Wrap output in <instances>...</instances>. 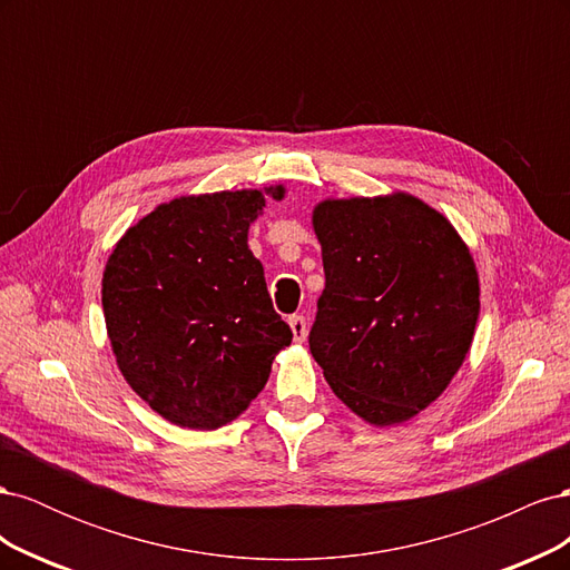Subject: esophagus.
I'll list each match as a JSON object with an SVG mask.
<instances>
[{
  "label": "esophagus",
  "instance_id": "obj_1",
  "mask_svg": "<svg viewBox=\"0 0 570 570\" xmlns=\"http://www.w3.org/2000/svg\"><path fill=\"white\" fill-rule=\"evenodd\" d=\"M289 327H292V337H295V342H304L306 340V318L304 316H292L289 318Z\"/></svg>",
  "mask_w": 570,
  "mask_h": 570
}]
</instances>
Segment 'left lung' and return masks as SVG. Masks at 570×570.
<instances>
[{
    "label": "left lung",
    "instance_id": "8db88e82",
    "mask_svg": "<svg viewBox=\"0 0 570 570\" xmlns=\"http://www.w3.org/2000/svg\"><path fill=\"white\" fill-rule=\"evenodd\" d=\"M314 230L325 289L308 333L327 385L361 419L416 416L471 347L480 287L469 247L411 195L327 199Z\"/></svg>",
    "mask_w": 570,
    "mask_h": 570
}]
</instances>
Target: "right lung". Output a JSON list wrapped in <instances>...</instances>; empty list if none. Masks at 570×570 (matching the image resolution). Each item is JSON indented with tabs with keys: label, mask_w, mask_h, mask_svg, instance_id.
<instances>
[{
	"label": "right lung",
	"mask_w": 570,
	"mask_h": 570,
	"mask_svg": "<svg viewBox=\"0 0 570 570\" xmlns=\"http://www.w3.org/2000/svg\"><path fill=\"white\" fill-rule=\"evenodd\" d=\"M264 204L258 189L174 199L109 256L101 306L118 368L170 423L214 430L233 421L292 342L247 245Z\"/></svg>",
	"instance_id": "right-lung-1"
}]
</instances>
